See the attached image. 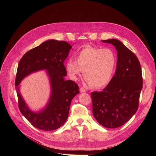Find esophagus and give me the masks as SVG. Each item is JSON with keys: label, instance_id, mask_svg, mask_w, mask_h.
<instances>
[{"label": "esophagus", "instance_id": "1", "mask_svg": "<svg viewBox=\"0 0 156 156\" xmlns=\"http://www.w3.org/2000/svg\"><path fill=\"white\" fill-rule=\"evenodd\" d=\"M80 92H81V93L85 92H86V89L84 88V87H81V88H80Z\"/></svg>", "mask_w": 156, "mask_h": 156}]
</instances>
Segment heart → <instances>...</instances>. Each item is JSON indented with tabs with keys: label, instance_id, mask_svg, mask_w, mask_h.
Segmentation results:
<instances>
[{
	"label": "heart",
	"instance_id": "1",
	"mask_svg": "<svg viewBox=\"0 0 156 156\" xmlns=\"http://www.w3.org/2000/svg\"><path fill=\"white\" fill-rule=\"evenodd\" d=\"M76 60L69 59L66 69L70 78L77 80L84 71V77L94 88H101L110 82L115 72L117 58L111 49L86 46L76 54Z\"/></svg>",
	"mask_w": 156,
	"mask_h": 156
}]
</instances>
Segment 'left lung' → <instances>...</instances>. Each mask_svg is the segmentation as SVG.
<instances>
[{"instance_id":"8db88e82","label":"left lung","mask_w":156,"mask_h":156,"mask_svg":"<svg viewBox=\"0 0 156 156\" xmlns=\"http://www.w3.org/2000/svg\"><path fill=\"white\" fill-rule=\"evenodd\" d=\"M117 51L115 74L101 92L91 93L94 118L103 127L117 128L133 116L139 107L143 75L136 55L119 40H102Z\"/></svg>"}]
</instances>
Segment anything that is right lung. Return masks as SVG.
Listing matches in <instances>:
<instances>
[{
    "label": "right lung",
    "mask_w": 156,
    "mask_h": 156,
    "mask_svg": "<svg viewBox=\"0 0 156 156\" xmlns=\"http://www.w3.org/2000/svg\"><path fill=\"white\" fill-rule=\"evenodd\" d=\"M72 48L65 41L49 40L27 52L19 62L15 83L19 108L37 129L49 131L62 126L68 119L72 100L79 93L77 83L64 79L67 72L64 62ZM42 69L47 70L51 94L46 107L40 112L34 113L29 109L23 100L18 85L27 75Z\"/></svg>",
    "instance_id": "obj_1"
}]
</instances>
